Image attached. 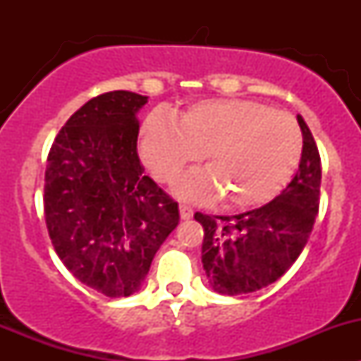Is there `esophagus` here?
I'll list each match as a JSON object with an SVG mask.
<instances>
[{"mask_svg":"<svg viewBox=\"0 0 361 361\" xmlns=\"http://www.w3.org/2000/svg\"><path fill=\"white\" fill-rule=\"evenodd\" d=\"M180 216H181V220H190V218L194 216V211H192L188 206H183V204H181V206H180Z\"/></svg>","mask_w":361,"mask_h":361,"instance_id":"1","label":"esophagus"}]
</instances>
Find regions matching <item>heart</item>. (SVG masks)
Listing matches in <instances>:
<instances>
[{
  "instance_id": "b5f03b06",
  "label": "heart",
  "mask_w": 361,
  "mask_h": 361,
  "mask_svg": "<svg viewBox=\"0 0 361 361\" xmlns=\"http://www.w3.org/2000/svg\"><path fill=\"white\" fill-rule=\"evenodd\" d=\"M141 157L160 181H173L206 154L207 169L185 174L181 199L251 207L271 201L292 180L302 157V133L290 115L245 99L195 103L180 123L154 113L141 127Z\"/></svg>"
}]
</instances>
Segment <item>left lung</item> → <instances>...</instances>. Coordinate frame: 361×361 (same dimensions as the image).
Here are the masks:
<instances>
[{
  "instance_id": "8db88e82",
  "label": "left lung",
  "mask_w": 361,
  "mask_h": 361,
  "mask_svg": "<svg viewBox=\"0 0 361 361\" xmlns=\"http://www.w3.org/2000/svg\"><path fill=\"white\" fill-rule=\"evenodd\" d=\"M302 157L288 187L265 206L235 216L195 213L204 227L202 267L221 295L257 292L278 281L293 265L314 225L319 207L322 162L300 115Z\"/></svg>"
}]
</instances>
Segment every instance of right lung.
<instances>
[{
	"label": "right lung",
	"mask_w": 361,
	"mask_h": 361,
	"mask_svg": "<svg viewBox=\"0 0 361 361\" xmlns=\"http://www.w3.org/2000/svg\"><path fill=\"white\" fill-rule=\"evenodd\" d=\"M147 96L113 90L87 101L57 134L45 171V221L61 262L106 297L141 288L180 221L178 202L145 176L137 111Z\"/></svg>",
	"instance_id": "1"
}]
</instances>
